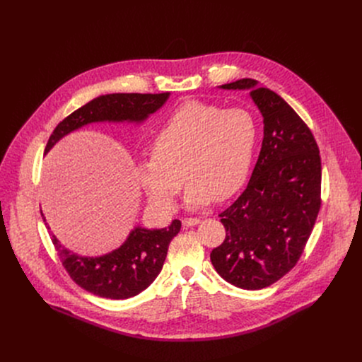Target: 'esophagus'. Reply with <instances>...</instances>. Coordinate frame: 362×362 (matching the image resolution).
<instances>
[{
  "mask_svg": "<svg viewBox=\"0 0 362 362\" xmlns=\"http://www.w3.org/2000/svg\"><path fill=\"white\" fill-rule=\"evenodd\" d=\"M182 223H183L185 228H189V226H194V225L200 223V219L199 218H185L182 221Z\"/></svg>",
  "mask_w": 362,
  "mask_h": 362,
  "instance_id": "obj_1",
  "label": "esophagus"
}]
</instances>
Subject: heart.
Masks as SVG:
<instances>
[{"mask_svg":"<svg viewBox=\"0 0 362 362\" xmlns=\"http://www.w3.org/2000/svg\"><path fill=\"white\" fill-rule=\"evenodd\" d=\"M256 141L257 124L249 112L186 101L154 136L151 156L139 166L141 185L154 202L172 206L185 174L190 208L225 200L245 183Z\"/></svg>","mask_w":362,"mask_h":362,"instance_id":"b5f03b06","label":"heart"}]
</instances>
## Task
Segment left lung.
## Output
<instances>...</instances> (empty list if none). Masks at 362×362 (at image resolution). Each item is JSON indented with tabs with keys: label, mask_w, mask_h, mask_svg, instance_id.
I'll return each mask as SVG.
<instances>
[{
	"label": "left lung",
	"mask_w": 362,
	"mask_h": 362,
	"mask_svg": "<svg viewBox=\"0 0 362 362\" xmlns=\"http://www.w3.org/2000/svg\"><path fill=\"white\" fill-rule=\"evenodd\" d=\"M222 88H250L264 116V141L243 193L219 218L225 240L212 250L216 272L229 284L271 286L299 261L321 209V156L306 123L275 91L240 78Z\"/></svg>",
	"instance_id": "1"
}]
</instances>
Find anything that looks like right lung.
<instances>
[{"mask_svg":"<svg viewBox=\"0 0 362 362\" xmlns=\"http://www.w3.org/2000/svg\"><path fill=\"white\" fill-rule=\"evenodd\" d=\"M168 97L169 93L100 95L57 124L47 141L45 151L63 136L87 123L105 120L141 122L160 109ZM180 228L182 223L177 219L165 229L136 228L119 249L100 257H81L63 247L54 235H51V242L66 272L78 286L100 298L127 299L139 295L156 279L163 268L168 247Z\"/></svg>","mask_w":362,"mask_h":362,"instance_id":"add662e5","label":"right lung"}]
</instances>
